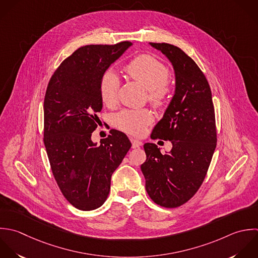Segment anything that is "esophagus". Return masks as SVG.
Masks as SVG:
<instances>
[{"label":"esophagus","instance_id":"1","mask_svg":"<svg viewBox=\"0 0 258 258\" xmlns=\"http://www.w3.org/2000/svg\"><path fill=\"white\" fill-rule=\"evenodd\" d=\"M131 141H132V145H133V148H134V149H136V148H140V147H142V146H143V143H142L141 141L134 140V139H132Z\"/></svg>","mask_w":258,"mask_h":258}]
</instances>
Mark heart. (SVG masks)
I'll return each mask as SVG.
<instances>
[{"instance_id":"b5f03b06","label":"heart","mask_w":258,"mask_h":258,"mask_svg":"<svg viewBox=\"0 0 258 258\" xmlns=\"http://www.w3.org/2000/svg\"><path fill=\"white\" fill-rule=\"evenodd\" d=\"M126 73L148 91V99L154 105H162L169 93V69L151 55H141L132 60L125 67ZM119 78L111 70L106 71L99 82V95L105 105L116 102ZM154 116L148 109H124L114 116V124L121 131L142 136L147 126L153 122Z\"/></svg>"}]
</instances>
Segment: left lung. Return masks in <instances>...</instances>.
Here are the masks:
<instances>
[{
  "label": "left lung",
  "instance_id": "8db88e82",
  "mask_svg": "<svg viewBox=\"0 0 258 258\" xmlns=\"http://www.w3.org/2000/svg\"><path fill=\"white\" fill-rule=\"evenodd\" d=\"M150 45L172 63L176 80L175 94L151 138L169 140L173 148L163 155L155 144H145L141 169L151 199L176 208L195 195L206 177L217 142L214 105L209 83L191 57L168 43Z\"/></svg>",
  "mask_w": 258,
  "mask_h": 258
}]
</instances>
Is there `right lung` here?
<instances>
[{"label":"right lung","instance_id":"obj_1","mask_svg":"<svg viewBox=\"0 0 258 258\" xmlns=\"http://www.w3.org/2000/svg\"><path fill=\"white\" fill-rule=\"evenodd\" d=\"M133 44L87 45L66 58L52 75L44 99V145L53 176L67 201L83 211L106 200L112 173L132 143L111 130L100 144L91 135L102 109L99 82Z\"/></svg>","mask_w":258,"mask_h":258}]
</instances>
